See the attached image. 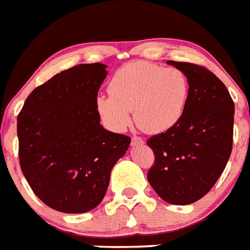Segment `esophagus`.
Masks as SVG:
<instances>
[{
	"mask_svg": "<svg viewBox=\"0 0 250 250\" xmlns=\"http://www.w3.org/2000/svg\"><path fill=\"white\" fill-rule=\"evenodd\" d=\"M144 144V140L139 136H133L132 137V145H141Z\"/></svg>",
	"mask_w": 250,
	"mask_h": 250,
	"instance_id": "esophagus-1",
	"label": "esophagus"
}]
</instances>
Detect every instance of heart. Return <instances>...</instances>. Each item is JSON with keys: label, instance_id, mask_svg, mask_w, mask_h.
Wrapping results in <instances>:
<instances>
[{"label": "heart", "instance_id": "1", "mask_svg": "<svg viewBox=\"0 0 250 250\" xmlns=\"http://www.w3.org/2000/svg\"><path fill=\"white\" fill-rule=\"evenodd\" d=\"M110 93L96 98L102 122L113 131H125L131 122L148 133L174 127L186 110L189 82L186 72L150 62H131L110 80Z\"/></svg>", "mask_w": 250, "mask_h": 250}]
</instances>
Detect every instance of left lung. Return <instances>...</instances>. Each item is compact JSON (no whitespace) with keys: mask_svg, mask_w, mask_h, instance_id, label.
Instances as JSON below:
<instances>
[{"mask_svg":"<svg viewBox=\"0 0 250 250\" xmlns=\"http://www.w3.org/2000/svg\"><path fill=\"white\" fill-rule=\"evenodd\" d=\"M186 72L189 93L180 121L146 144L154 153L148 180L168 204L188 205L217 183L232 152L235 105L229 89L204 66L168 61Z\"/></svg>","mask_w":250,"mask_h":250,"instance_id":"obj_1","label":"left lung"}]
</instances>
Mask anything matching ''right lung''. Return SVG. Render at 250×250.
I'll list each match as a JSON object with an SVG mask.
<instances>
[{"mask_svg":"<svg viewBox=\"0 0 250 250\" xmlns=\"http://www.w3.org/2000/svg\"><path fill=\"white\" fill-rule=\"evenodd\" d=\"M105 68L82 63L57 74L31 92L18 114L21 172L33 193L57 211L96 208L131 143L100 125L96 98Z\"/></svg>","mask_w":250,"mask_h":250,"instance_id":"add662e5","label":"right lung"}]
</instances>
